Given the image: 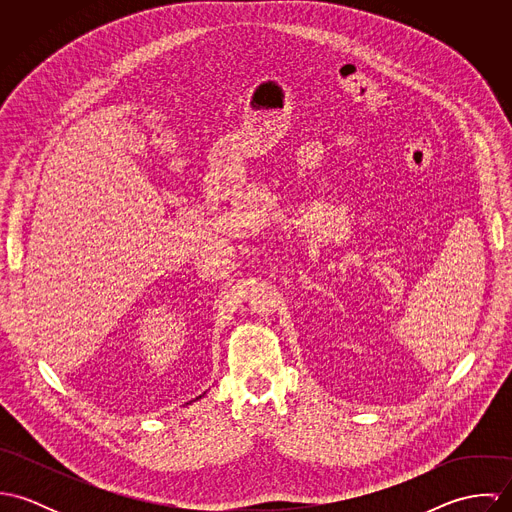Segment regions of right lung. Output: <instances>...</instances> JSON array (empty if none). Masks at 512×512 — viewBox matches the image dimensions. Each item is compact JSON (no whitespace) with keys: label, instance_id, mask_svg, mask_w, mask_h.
<instances>
[{"label":"right lung","instance_id":"add662e5","mask_svg":"<svg viewBox=\"0 0 512 512\" xmlns=\"http://www.w3.org/2000/svg\"><path fill=\"white\" fill-rule=\"evenodd\" d=\"M199 398H201V396H199Z\"/></svg>","mask_w":512,"mask_h":512}]
</instances>
